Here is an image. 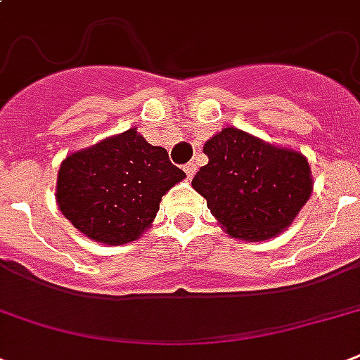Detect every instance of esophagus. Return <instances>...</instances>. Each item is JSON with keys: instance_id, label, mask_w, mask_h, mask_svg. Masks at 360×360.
I'll return each mask as SVG.
<instances>
[{"instance_id": "obj_1", "label": "esophagus", "mask_w": 360, "mask_h": 360, "mask_svg": "<svg viewBox=\"0 0 360 360\" xmlns=\"http://www.w3.org/2000/svg\"><path fill=\"white\" fill-rule=\"evenodd\" d=\"M185 174H186V177H188V179H192V177H194V174H196V164H192V162L186 164Z\"/></svg>"}]
</instances>
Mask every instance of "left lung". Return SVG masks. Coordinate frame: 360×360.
<instances>
[{
	"label": "left lung",
	"mask_w": 360,
	"mask_h": 360,
	"mask_svg": "<svg viewBox=\"0 0 360 360\" xmlns=\"http://www.w3.org/2000/svg\"><path fill=\"white\" fill-rule=\"evenodd\" d=\"M209 162L192 186L231 237L265 240L295 220L312 194L308 160L293 149L271 146L226 127L203 146Z\"/></svg>",
	"instance_id": "obj_1"
}]
</instances>
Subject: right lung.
Here are the masks:
<instances>
[{
	"instance_id": "1",
	"label": "right lung",
	"mask_w": 360,
	"mask_h": 360,
	"mask_svg": "<svg viewBox=\"0 0 360 360\" xmlns=\"http://www.w3.org/2000/svg\"><path fill=\"white\" fill-rule=\"evenodd\" d=\"M185 177L164 147L147 143L130 129L65 158L56 200L84 236L123 245L151 226L164 194Z\"/></svg>"
}]
</instances>
